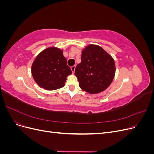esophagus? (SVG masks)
<instances>
[{
    "instance_id": "esophagus-1",
    "label": "esophagus",
    "mask_w": 154,
    "mask_h": 154,
    "mask_svg": "<svg viewBox=\"0 0 154 154\" xmlns=\"http://www.w3.org/2000/svg\"><path fill=\"white\" fill-rule=\"evenodd\" d=\"M75 68H76V66H72V67H71V71H72V72L73 73L74 72V71H75Z\"/></svg>"
}]
</instances>
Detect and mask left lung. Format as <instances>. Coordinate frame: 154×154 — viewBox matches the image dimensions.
Returning <instances> with one entry per match:
<instances>
[{"instance_id":"obj_1","label":"left lung","mask_w":154,"mask_h":154,"mask_svg":"<svg viewBox=\"0 0 154 154\" xmlns=\"http://www.w3.org/2000/svg\"><path fill=\"white\" fill-rule=\"evenodd\" d=\"M81 60L75 75L82 89L92 94L106 89L115 76L113 58L100 46L91 44L83 49Z\"/></svg>"}]
</instances>
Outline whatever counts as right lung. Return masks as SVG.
Listing matches in <instances>:
<instances>
[{"label": "right lung", "instance_id": "1", "mask_svg": "<svg viewBox=\"0 0 154 154\" xmlns=\"http://www.w3.org/2000/svg\"><path fill=\"white\" fill-rule=\"evenodd\" d=\"M34 80L39 87L48 91L58 89L65 85L67 76L72 74L63 51L55 47L43 50L31 66Z\"/></svg>", "mask_w": 154, "mask_h": 154}]
</instances>
